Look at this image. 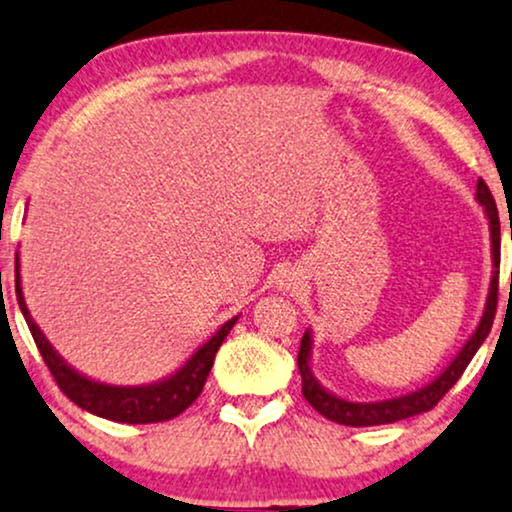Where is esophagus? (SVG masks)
<instances>
[{
    "instance_id": "esophagus-1",
    "label": "esophagus",
    "mask_w": 512,
    "mask_h": 512,
    "mask_svg": "<svg viewBox=\"0 0 512 512\" xmlns=\"http://www.w3.org/2000/svg\"><path fill=\"white\" fill-rule=\"evenodd\" d=\"M302 286V276L297 274L295 269H288V271H283L281 276H278V283H276V288L278 290H297Z\"/></svg>"
}]
</instances>
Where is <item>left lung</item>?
Listing matches in <instances>:
<instances>
[{
	"instance_id": "left-lung-1",
	"label": "left lung",
	"mask_w": 512,
	"mask_h": 512,
	"mask_svg": "<svg viewBox=\"0 0 512 512\" xmlns=\"http://www.w3.org/2000/svg\"><path fill=\"white\" fill-rule=\"evenodd\" d=\"M475 200L482 205L484 217L489 222V238H491V281H489V293L487 302H484L482 316L477 321L475 331L468 335V340L463 342V347L458 349V354L451 359V364L437 375L435 380L428 385L418 387L416 392L399 394V397L383 399V401H349L345 397L326 390L312 371V331H304L300 342V354H297V368L302 375V394L309 404L314 406L321 416L340 425H349V428H371V425H387L397 423V420L418 416V413L430 411L439 399L444 397L451 387L456 385V380L461 378L465 366L470 364V359L475 357L477 349L482 347V342L487 340L491 331V323H494L496 314V293H498V264H501V224H498V210L491 196L489 186L480 179L477 181ZM512 283V278H510Z\"/></svg>"
}]
</instances>
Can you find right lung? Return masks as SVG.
<instances>
[{
    "mask_svg": "<svg viewBox=\"0 0 512 512\" xmlns=\"http://www.w3.org/2000/svg\"><path fill=\"white\" fill-rule=\"evenodd\" d=\"M16 297L18 307L25 316L35 345L40 349L44 364L49 366L51 375L61 387L63 394L70 401H75L77 406L84 411L94 413L99 418L115 420V423H127V425H144V423H163L179 416L181 411H186L193 401L198 399V394L203 392L205 380H208L210 368L215 364L217 349L222 347L226 335L231 328L236 326L238 316L229 319L217 328V333L212 335L208 342H203L189 359L181 364L177 371L165 375V378L155 380L148 385H108L101 380L89 378L68 364L61 354L56 352L54 345L47 340V335L40 331L35 319L30 316L28 304L23 297L21 286V260H18L16 252Z\"/></svg>",
    "mask_w": 512,
    "mask_h": 512,
    "instance_id": "1",
    "label": "right lung"
}]
</instances>
